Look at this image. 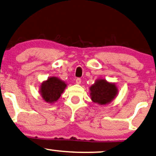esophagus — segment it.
I'll return each mask as SVG.
<instances>
[{"label":"esophagus","instance_id":"34e87169","mask_svg":"<svg viewBox=\"0 0 156 156\" xmlns=\"http://www.w3.org/2000/svg\"><path fill=\"white\" fill-rule=\"evenodd\" d=\"M76 83L77 84H80V83H81V79H80V78H76Z\"/></svg>","mask_w":156,"mask_h":156}]
</instances>
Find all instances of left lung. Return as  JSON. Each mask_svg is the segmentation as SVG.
<instances>
[{
	"instance_id": "1",
	"label": "left lung",
	"mask_w": 156,
	"mask_h": 156,
	"mask_svg": "<svg viewBox=\"0 0 156 156\" xmlns=\"http://www.w3.org/2000/svg\"><path fill=\"white\" fill-rule=\"evenodd\" d=\"M91 99L94 103L105 105L115 98L118 93L115 84L107 82L104 79L98 80L90 87Z\"/></svg>"
}]
</instances>
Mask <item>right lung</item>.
Returning a JSON list of instances; mask_svg holds the SVG:
<instances>
[{"label": "right lung", "instance_id": "1", "mask_svg": "<svg viewBox=\"0 0 156 156\" xmlns=\"http://www.w3.org/2000/svg\"><path fill=\"white\" fill-rule=\"evenodd\" d=\"M66 85L56 77H51L41 86V93L46 102L54 103L61 97Z\"/></svg>", "mask_w": 156, "mask_h": 156}]
</instances>
